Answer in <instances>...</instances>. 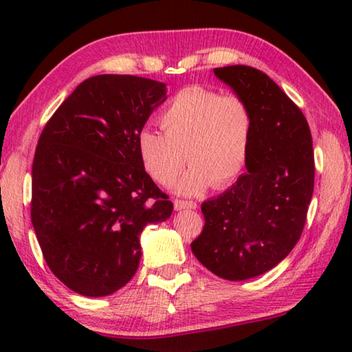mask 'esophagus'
<instances>
[{
  "instance_id": "34e87169",
  "label": "esophagus",
  "mask_w": 352,
  "mask_h": 352,
  "mask_svg": "<svg viewBox=\"0 0 352 352\" xmlns=\"http://www.w3.org/2000/svg\"><path fill=\"white\" fill-rule=\"evenodd\" d=\"M174 208L177 211H182V210H195L197 208V204L195 201H189V200H175L174 201Z\"/></svg>"
}]
</instances>
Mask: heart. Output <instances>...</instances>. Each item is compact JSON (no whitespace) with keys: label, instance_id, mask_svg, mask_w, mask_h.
I'll return each mask as SVG.
<instances>
[{"label":"heart","instance_id":"obj_1","mask_svg":"<svg viewBox=\"0 0 352 352\" xmlns=\"http://www.w3.org/2000/svg\"><path fill=\"white\" fill-rule=\"evenodd\" d=\"M163 133L141 130L136 140L144 170L170 186L189 162L178 192L225 189L245 172L253 141V113L236 93L189 85L170 98L160 116Z\"/></svg>","mask_w":352,"mask_h":352}]
</instances>
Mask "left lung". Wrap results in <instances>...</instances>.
I'll return each mask as SVG.
<instances>
[{
    "instance_id": "8db88e82",
    "label": "left lung",
    "mask_w": 352,
    "mask_h": 352,
    "mask_svg": "<svg viewBox=\"0 0 352 352\" xmlns=\"http://www.w3.org/2000/svg\"><path fill=\"white\" fill-rule=\"evenodd\" d=\"M214 74L252 109V153L245 174L201 204L205 225L190 248L214 275L243 281L278 265L300 241L314 192L312 135L302 111L265 73L233 65Z\"/></svg>"
}]
</instances>
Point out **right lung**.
Masks as SVG:
<instances>
[{"instance_id": "1", "label": "right lung", "mask_w": 352, "mask_h": 352, "mask_svg": "<svg viewBox=\"0 0 352 352\" xmlns=\"http://www.w3.org/2000/svg\"><path fill=\"white\" fill-rule=\"evenodd\" d=\"M166 83L129 74L77 85L41 132L31 219L51 272L76 294L107 296L140 265L144 226L174 205L142 168L138 135Z\"/></svg>"}]
</instances>
